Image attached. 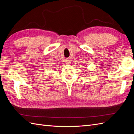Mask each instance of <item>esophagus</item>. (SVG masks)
I'll return each instance as SVG.
<instances>
[{"mask_svg":"<svg viewBox=\"0 0 134 134\" xmlns=\"http://www.w3.org/2000/svg\"><path fill=\"white\" fill-rule=\"evenodd\" d=\"M66 64H69V63H69V62H66Z\"/></svg>","mask_w":134,"mask_h":134,"instance_id":"34e87169","label":"esophagus"}]
</instances>
